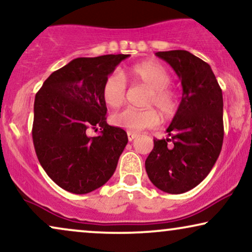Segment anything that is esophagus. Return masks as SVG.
<instances>
[{
    "label": "esophagus",
    "instance_id": "1",
    "mask_svg": "<svg viewBox=\"0 0 252 252\" xmlns=\"http://www.w3.org/2000/svg\"><path fill=\"white\" fill-rule=\"evenodd\" d=\"M127 136H128V140H129V141H133V140L135 139L136 136H138V134H136V133H133V132H129V130H128V132H127Z\"/></svg>",
    "mask_w": 252,
    "mask_h": 252
}]
</instances>
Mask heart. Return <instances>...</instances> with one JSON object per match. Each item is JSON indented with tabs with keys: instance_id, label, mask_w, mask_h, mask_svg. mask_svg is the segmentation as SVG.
<instances>
[{
	"instance_id": "1",
	"label": "heart",
	"mask_w": 252,
	"mask_h": 252,
	"mask_svg": "<svg viewBox=\"0 0 252 252\" xmlns=\"http://www.w3.org/2000/svg\"><path fill=\"white\" fill-rule=\"evenodd\" d=\"M133 82H139L150 89L147 104L155 105L164 118H171L177 112L179 103L177 94L169 84L171 76L168 70L156 62L147 61L135 64L127 71ZM103 99L107 106L118 107L125 100L126 81L118 71L110 74L103 84ZM159 123V116L154 109L135 110L125 109L112 114L111 124L119 128L139 132V130L154 127Z\"/></svg>"
}]
</instances>
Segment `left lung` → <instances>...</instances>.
Returning <instances> with one entry per match:
<instances>
[{
	"label": "left lung",
	"mask_w": 252,
	"mask_h": 252,
	"mask_svg": "<svg viewBox=\"0 0 252 252\" xmlns=\"http://www.w3.org/2000/svg\"><path fill=\"white\" fill-rule=\"evenodd\" d=\"M155 54L174 68L182 82L183 96L166 128L170 138L154 140L146 171L159 190L179 194L204 181L220 155L223 98L211 66L201 59L182 50Z\"/></svg>",
	"instance_id": "1"
}]
</instances>
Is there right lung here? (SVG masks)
Returning <instances> with one entry per match:
<instances>
[{"mask_svg":"<svg viewBox=\"0 0 252 252\" xmlns=\"http://www.w3.org/2000/svg\"><path fill=\"white\" fill-rule=\"evenodd\" d=\"M129 54L77 58L45 81L35 94L32 139L55 184L75 194L103 186L116 171L128 138L107 125L103 84ZM100 129L94 137L87 130Z\"/></svg>","mask_w":252,"mask_h":252,"instance_id":"add662e5","label":"right lung"}]
</instances>
